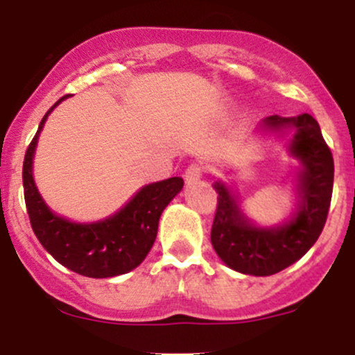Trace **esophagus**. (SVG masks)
<instances>
[{
  "label": "esophagus",
  "instance_id": "1",
  "mask_svg": "<svg viewBox=\"0 0 355 355\" xmlns=\"http://www.w3.org/2000/svg\"><path fill=\"white\" fill-rule=\"evenodd\" d=\"M204 175V166L200 163H191L187 166V170H185V182H187L189 185L196 184V182H199L200 178H202Z\"/></svg>",
  "mask_w": 355,
  "mask_h": 355
}]
</instances>
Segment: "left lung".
<instances>
[{
    "instance_id": "8db88e82",
    "label": "left lung",
    "mask_w": 355,
    "mask_h": 355,
    "mask_svg": "<svg viewBox=\"0 0 355 355\" xmlns=\"http://www.w3.org/2000/svg\"><path fill=\"white\" fill-rule=\"evenodd\" d=\"M271 128L293 127L290 153L302 163L299 177L300 204L295 216L278 228H256L245 220L234 196L223 184L218 192L216 213L211 227V244L232 270L254 277H268L285 270L313 247L323 232L333 192V156L318 121L304 113L297 118L268 116Z\"/></svg>"
}]
</instances>
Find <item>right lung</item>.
Segmentation results:
<instances>
[{"mask_svg": "<svg viewBox=\"0 0 355 355\" xmlns=\"http://www.w3.org/2000/svg\"><path fill=\"white\" fill-rule=\"evenodd\" d=\"M65 98L63 96L62 99ZM62 99L44 114L24 157V198L31 227L42 247L68 270L89 278L123 275L146 259L156 241L161 213L182 191L184 180L171 177L146 185L123 209L98 223H71L53 214L32 178V157L46 118Z\"/></svg>", "mask_w": 355, "mask_h": 355, "instance_id": "1", "label": "right lung"}]
</instances>
